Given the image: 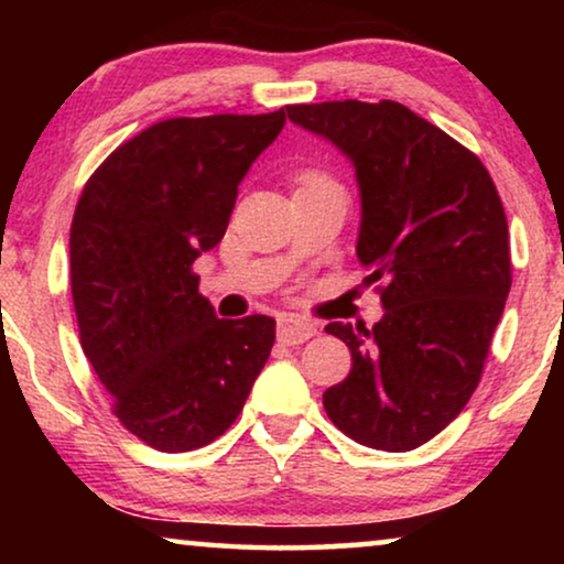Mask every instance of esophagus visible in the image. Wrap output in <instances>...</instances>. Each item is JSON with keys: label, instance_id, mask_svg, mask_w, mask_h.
I'll return each instance as SVG.
<instances>
[{"label": "esophagus", "instance_id": "obj_1", "mask_svg": "<svg viewBox=\"0 0 564 564\" xmlns=\"http://www.w3.org/2000/svg\"><path fill=\"white\" fill-rule=\"evenodd\" d=\"M315 334H318V326L313 321L300 318V315H282L280 323H276V338L288 346L303 344Z\"/></svg>", "mask_w": 564, "mask_h": 564}]
</instances>
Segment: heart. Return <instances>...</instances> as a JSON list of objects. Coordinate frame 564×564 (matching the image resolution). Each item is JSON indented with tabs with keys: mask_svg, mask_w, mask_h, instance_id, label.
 I'll return each instance as SVG.
<instances>
[{
	"mask_svg": "<svg viewBox=\"0 0 564 564\" xmlns=\"http://www.w3.org/2000/svg\"><path fill=\"white\" fill-rule=\"evenodd\" d=\"M323 184H334V182H330L326 174L315 172V169H307V172H300V174H297V192H300V189L323 187Z\"/></svg>",
	"mask_w": 564,
	"mask_h": 564,
	"instance_id": "heart-1",
	"label": "heart"
}]
</instances>
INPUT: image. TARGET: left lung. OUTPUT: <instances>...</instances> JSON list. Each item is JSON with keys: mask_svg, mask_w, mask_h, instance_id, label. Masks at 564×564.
Listing matches in <instances>:
<instances>
[{"mask_svg": "<svg viewBox=\"0 0 564 564\" xmlns=\"http://www.w3.org/2000/svg\"><path fill=\"white\" fill-rule=\"evenodd\" d=\"M288 118L354 164L357 257L365 280L382 282L380 323L326 326L349 346L351 372L323 408L354 442L411 452L480 382L511 290L503 203L473 151L392 99L290 105Z\"/></svg>", "mask_w": 564, "mask_h": 564, "instance_id": "8db88e82", "label": "left lung"}]
</instances>
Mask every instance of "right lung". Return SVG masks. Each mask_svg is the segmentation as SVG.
<instances>
[{
    "instance_id": "add662e5",
    "label": "right lung",
    "mask_w": 564,
    "mask_h": 564,
    "mask_svg": "<svg viewBox=\"0 0 564 564\" xmlns=\"http://www.w3.org/2000/svg\"><path fill=\"white\" fill-rule=\"evenodd\" d=\"M284 120H161L84 184L68 238L82 349L122 426L159 452L226 434L272 351L274 318H218L192 264L226 236L238 184Z\"/></svg>"
}]
</instances>
